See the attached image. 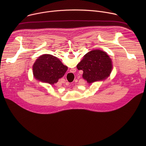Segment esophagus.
Returning <instances> with one entry per match:
<instances>
[{
    "instance_id": "obj_1",
    "label": "esophagus",
    "mask_w": 146,
    "mask_h": 146,
    "mask_svg": "<svg viewBox=\"0 0 146 146\" xmlns=\"http://www.w3.org/2000/svg\"><path fill=\"white\" fill-rule=\"evenodd\" d=\"M69 84V83H68V82H66V86H68V85H69V84Z\"/></svg>"
}]
</instances>
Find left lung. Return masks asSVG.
I'll return each mask as SVG.
<instances>
[{
	"instance_id": "obj_1",
	"label": "left lung",
	"mask_w": 146,
	"mask_h": 146,
	"mask_svg": "<svg viewBox=\"0 0 146 146\" xmlns=\"http://www.w3.org/2000/svg\"><path fill=\"white\" fill-rule=\"evenodd\" d=\"M111 60L100 50H94L87 53L77 65L83 71L82 77L88 83L106 79L112 69Z\"/></svg>"
}]
</instances>
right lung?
Returning <instances> with one entry per match:
<instances>
[{
  "label": "right lung",
  "instance_id": "obj_1",
  "mask_svg": "<svg viewBox=\"0 0 146 146\" xmlns=\"http://www.w3.org/2000/svg\"><path fill=\"white\" fill-rule=\"evenodd\" d=\"M33 75L37 80L52 85L63 77L68 67L56 57L45 54L40 56L33 66Z\"/></svg>",
  "mask_w": 146,
  "mask_h": 146
}]
</instances>
